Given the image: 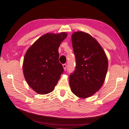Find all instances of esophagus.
Masks as SVG:
<instances>
[{
	"instance_id": "34e87169",
	"label": "esophagus",
	"mask_w": 129,
	"mask_h": 129,
	"mask_svg": "<svg viewBox=\"0 0 129 129\" xmlns=\"http://www.w3.org/2000/svg\"><path fill=\"white\" fill-rule=\"evenodd\" d=\"M63 68H64V70H66L67 68V64H63Z\"/></svg>"
}]
</instances>
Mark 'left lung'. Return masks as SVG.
Listing matches in <instances>:
<instances>
[{"instance_id":"1","label":"left lung","mask_w":129,"mask_h":129,"mask_svg":"<svg viewBox=\"0 0 129 129\" xmlns=\"http://www.w3.org/2000/svg\"><path fill=\"white\" fill-rule=\"evenodd\" d=\"M72 41L76 65L69 77L71 90L79 98H88L104 83L108 68L107 57L98 41L86 33H74Z\"/></svg>"}]
</instances>
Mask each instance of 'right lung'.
<instances>
[{
  "label": "right lung",
  "instance_id": "obj_1",
  "mask_svg": "<svg viewBox=\"0 0 129 129\" xmlns=\"http://www.w3.org/2000/svg\"><path fill=\"white\" fill-rule=\"evenodd\" d=\"M66 37V33L46 34L34 43L24 56V77L29 86L39 94L52 92L63 73L58 49Z\"/></svg>",
  "mask_w": 129,
  "mask_h": 129
}]
</instances>
